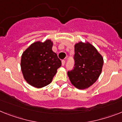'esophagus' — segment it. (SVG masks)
<instances>
[{"label": "esophagus", "instance_id": "esophagus-1", "mask_svg": "<svg viewBox=\"0 0 122 122\" xmlns=\"http://www.w3.org/2000/svg\"><path fill=\"white\" fill-rule=\"evenodd\" d=\"M65 60H62V66H63V65H65Z\"/></svg>", "mask_w": 122, "mask_h": 122}]
</instances>
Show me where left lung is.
<instances>
[{"label": "left lung", "instance_id": "obj_1", "mask_svg": "<svg viewBox=\"0 0 122 122\" xmlns=\"http://www.w3.org/2000/svg\"><path fill=\"white\" fill-rule=\"evenodd\" d=\"M74 67L68 71L71 83L78 89H85L99 77L103 60L95 47L89 43L79 42L75 45Z\"/></svg>", "mask_w": 122, "mask_h": 122}]
</instances>
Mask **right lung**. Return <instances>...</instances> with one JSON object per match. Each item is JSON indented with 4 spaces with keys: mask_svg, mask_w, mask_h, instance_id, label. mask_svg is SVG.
Returning <instances> with one entry per match:
<instances>
[{
    "mask_svg": "<svg viewBox=\"0 0 122 122\" xmlns=\"http://www.w3.org/2000/svg\"><path fill=\"white\" fill-rule=\"evenodd\" d=\"M52 45L50 40L34 42L23 53L21 69L25 80L32 86L41 88L49 85L62 65L52 51Z\"/></svg>",
    "mask_w": 122,
    "mask_h": 122,
    "instance_id": "right-lung-1",
    "label": "right lung"
}]
</instances>
